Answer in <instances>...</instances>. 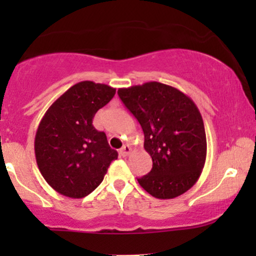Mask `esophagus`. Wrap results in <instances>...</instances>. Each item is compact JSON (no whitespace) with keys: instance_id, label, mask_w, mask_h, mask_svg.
<instances>
[{"instance_id":"obj_1","label":"esophagus","mask_w":256,"mask_h":256,"mask_svg":"<svg viewBox=\"0 0 256 256\" xmlns=\"http://www.w3.org/2000/svg\"><path fill=\"white\" fill-rule=\"evenodd\" d=\"M131 146H128V144H125L124 146H122V149H120V152H119V154L122 155V156H128V155H130V152H131Z\"/></svg>"}]
</instances>
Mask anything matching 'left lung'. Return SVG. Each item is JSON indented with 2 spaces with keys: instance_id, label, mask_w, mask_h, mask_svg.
I'll list each match as a JSON object with an SVG mask.
<instances>
[{
  "instance_id": "8db88e82",
  "label": "left lung",
  "mask_w": 256,
  "mask_h": 256,
  "mask_svg": "<svg viewBox=\"0 0 256 256\" xmlns=\"http://www.w3.org/2000/svg\"><path fill=\"white\" fill-rule=\"evenodd\" d=\"M119 98L144 132L152 168L138 183L161 200L186 192L201 176L207 155L202 116L180 90L158 82L120 88Z\"/></svg>"
}]
</instances>
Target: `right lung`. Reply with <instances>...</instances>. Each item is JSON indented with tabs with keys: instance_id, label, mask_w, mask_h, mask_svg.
<instances>
[{
	"instance_id": "obj_1",
	"label": "right lung",
	"mask_w": 256,
	"mask_h": 256,
	"mask_svg": "<svg viewBox=\"0 0 256 256\" xmlns=\"http://www.w3.org/2000/svg\"><path fill=\"white\" fill-rule=\"evenodd\" d=\"M116 95V89L90 80L79 82L52 104L38 125L34 155L40 172L55 192L71 198L92 192L118 158L106 134L92 119Z\"/></svg>"
}]
</instances>
